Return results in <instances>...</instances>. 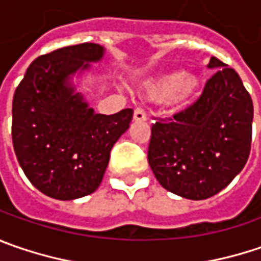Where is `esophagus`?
Listing matches in <instances>:
<instances>
[{
  "mask_svg": "<svg viewBox=\"0 0 261 261\" xmlns=\"http://www.w3.org/2000/svg\"><path fill=\"white\" fill-rule=\"evenodd\" d=\"M134 121L136 122H142V121H146L147 119V114H146V111L143 108H136L134 109Z\"/></svg>",
  "mask_w": 261,
  "mask_h": 261,
  "instance_id": "34e87169",
  "label": "esophagus"
}]
</instances>
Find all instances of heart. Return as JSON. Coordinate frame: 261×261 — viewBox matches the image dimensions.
<instances>
[{"mask_svg": "<svg viewBox=\"0 0 261 261\" xmlns=\"http://www.w3.org/2000/svg\"><path fill=\"white\" fill-rule=\"evenodd\" d=\"M201 82L197 75L184 71H169L144 83V93L154 102L169 100L175 107H187L200 93Z\"/></svg>", "mask_w": 261, "mask_h": 261, "instance_id": "obj_1", "label": "heart"}]
</instances>
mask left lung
I'll use <instances>...</instances> for the list:
<instances>
[{"mask_svg": "<svg viewBox=\"0 0 261 261\" xmlns=\"http://www.w3.org/2000/svg\"><path fill=\"white\" fill-rule=\"evenodd\" d=\"M219 68L201 95L172 118H156L147 161L159 184L191 200H204L241 172L251 150L253 100L238 73L212 57Z\"/></svg>", "mask_w": 261, "mask_h": 261, "instance_id": "left-lung-1", "label": "left lung"}]
</instances>
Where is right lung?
I'll use <instances>...</instances> for the list:
<instances>
[{"label": "right lung", "mask_w": 261, "mask_h": 261, "mask_svg": "<svg viewBox=\"0 0 261 261\" xmlns=\"http://www.w3.org/2000/svg\"><path fill=\"white\" fill-rule=\"evenodd\" d=\"M103 48L85 42L40 55L29 65L13 97L11 136L17 161L40 193L73 200L93 193L111 149L130 127L133 109L95 114L67 79L99 61Z\"/></svg>", "instance_id": "1"}]
</instances>
